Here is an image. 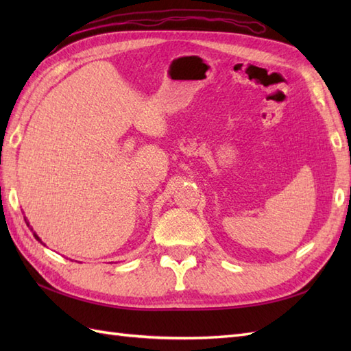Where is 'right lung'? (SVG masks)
<instances>
[{
  "label": "right lung",
  "mask_w": 351,
  "mask_h": 351,
  "mask_svg": "<svg viewBox=\"0 0 351 351\" xmlns=\"http://www.w3.org/2000/svg\"><path fill=\"white\" fill-rule=\"evenodd\" d=\"M25 221H27V219H25ZM27 226H29V223H28V221H27ZM32 230H33V228H32ZM33 235H34V238H36L37 241H40V243H42V240H40L39 237H37V234H36V232H33ZM42 244H43V243H42Z\"/></svg>",
  "instance_id": "obj_1"
}]
</instances>
